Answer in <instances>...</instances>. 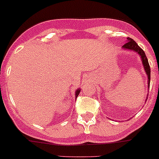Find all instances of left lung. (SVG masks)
I'll return each instance as SVG.
<instances>
[{
  "mask_svg": "<svg viewBox=\"0 0 159 159\" xmlns=\"http://www.w3.org/2000/svg\"><path fill=\"white\" fill-rule=\"evenodd\" d=\"M128 42L125 43L123 46L124 49H131V50L136 51L139 54V56L141 57V60H142L143 65L144 67V70L146 72L147 75H148V87H150V80H151V68H150L149 63H148V60L147 58L146 54L144 53V51L139 47L137 45V43L135 42L131 38H128Z\"/></svg>",
  "mask_w": 159,
  "mask_h": 159,
  "instance_id": "obj_1",
  "label": "left lung"
}]
</instances>
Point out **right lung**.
<instances>
[{"mask_svg": "<svg viewBox=\"0 0 159 159\" xmlns=\"http://www.w3.org/2000/svg\"><path fill=\"white\" fill-rule=\"evenodd\" d=\"M80 90H77L76 92H75V98L78 97L79 94H80Z\"/></svg>", "mask_w": 159, "mask_h": 159, "instance_id": "add662e5", "label": "right lung"}]
</instances>
